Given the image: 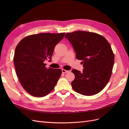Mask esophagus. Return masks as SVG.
I'll return each mask as SVG.
<instances>
[{
  "mask_svg": "<svg viewBox=\"0 0 129 129\" xmlns=\"http://www.w3.org/2000/svg\"><path fill=\"white\" fill-rule=\"evenodd\" d=\"M62 73L66 74V73H68V72H69V71H66V70H64V69H62Z\"/></svg>",
  "mask_w": 129,
  "mask_h": 129,
  "instance_id": "1",
  "label": "esophagus"
}]
</instances>
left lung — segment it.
<instances>
[{"mask_svg":"<svg viewBox=\"0 0 129 129\" xmlns=\"http://www.w3.org/2000/svg\"><path fill=\"white\" fill-rule=\"evenodd\" d=\"M65 38L83 64L82 72L72 71L75 76L72 82L74 91L85 96L100 92L110 80L114 66L115 56L110 44L101 35L85 31L67 33Z\"/></svg>","mask_w":129,"mask_h":129,"instance_id":"1","label":"left lung"}]
</instances>
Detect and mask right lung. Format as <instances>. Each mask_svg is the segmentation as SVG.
Here are the masks:
<instances>
[{
    "mask_svg": "<svg viewBox=\"0 0 129 129\" xmlns=\"http://www.w3.org/2000/svg\"><path fill=\"white\" fill-rule=\"evenodd\" d=\"M64 34L31 35L22 39L15 48L13 60L17 75L22 87L31 95L44 97L55 87L62 71L46 68L44 62L52 59L54 48Z\"/></svg>",
    "mask_w": 129,
    "mask_h": 129,
    "instance_id": "add662e5",
    "label": "right lung"
}]
</instances>
